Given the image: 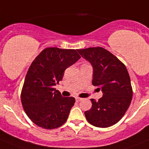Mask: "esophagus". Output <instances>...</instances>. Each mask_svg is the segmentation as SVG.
I'll return each mask as SVG.
<instances>
[{"label": "esophagus", "instance_id": "1", "mask_svg": "<svg viewBox=\"0 0 149 149\" xmlns=\"http://www.w3.org/2000/svg\"><path fill=\"white\" fill-rule=\"evenodd\" d=\"M82 100V98H80V97H76V100L77 102H79V101H81V100Z\"/></svg>", "mask_w": 149, "mask_h": 149}]
</instances>
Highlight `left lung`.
<instances>
[{
  "mask_svg": "<svg viewBox=\"0 0 149 149\" xmlns=\"http://www.w3.org/2000/svg\"><path fill=\"white\" fill-rule=\"evenodd\" d=\"M93 67L92 84L98 86L103 97L85 112L87 121L97 127H108L119 121L130 107L133 97L126 67L112 53L102 47L77 49Z\"/></svg>",
  "mask_w": 149,
  "mask_h": 149,
  "instance_id": "8db88e82",
  "label": "left lung"
}]
</instances>
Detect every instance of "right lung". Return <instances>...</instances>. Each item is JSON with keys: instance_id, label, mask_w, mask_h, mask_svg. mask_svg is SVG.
<instances>
[{"instance_id": "add662e5", "label": "right lung", "mask_w": 149, "mask_h": 149, "mask_svg": "<svg viewBox=\"0 0 149 149\" xmlns=\"http://www.w3.org/2000/svg\"><path fill=\"white\" fill-rule=\"evenodd\" d=\"M80 58L75 49L50 47L42 50L32 62L21 100L24 112L36 125L50 130L66 122L76 100L73 97H62L54 86L61 81L67 67Z\"/></svg>"}]
</instances>
